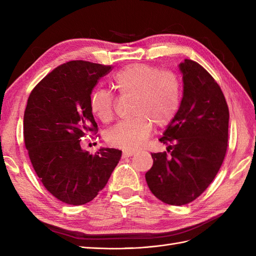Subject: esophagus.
<instances>
[{
	"instance_id": "esophagus-1",
	"label": "esophagus",
	"mask_w": 256,
	"mask_h": 256,
	"mask_svg": "<svg viewBox=\"0 0 256 256\" xmlns=\"http://www.w3.org/2000/svg\"><path fill=\"white\" fill-rule=\"evenodd\" d=\"M134 154H136L134 150H124V152H122V158L131 157V156H134Z\"/></svg>"
}]
</instances>
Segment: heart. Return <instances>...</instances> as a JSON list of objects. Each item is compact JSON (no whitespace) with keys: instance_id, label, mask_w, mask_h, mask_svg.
I'll use <instances>...</instances> for the list:
<instances>
[{"instance_id":"heart-1","label":"heart","mask_w":256,"mask_h":256,"mask_svg":"<svg viewBox=\"0 0 256 256\" xmlns=\"http://www.w3.org/2000/svg\"><path fill=\"white\" fill-rule=\"evenodd\" d=\"M113 86L122 97L134 96V118L118 122L106 132L108 143L118 148H138L150 136L154 122L159 127L168 126L180 110L182 81L171 70L148 64L130 65L114 74ZM90 108L97 118L110 122L115 97L109 90L96 88L90 94Z\"/></svg>"}]
</instances>
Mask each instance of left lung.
Instances as JSON below:
<instances>
[{"mask_svg":"<svg viewBox=\"0 0 256 256\" xmlns=\"http://www.w3.org/2000/svg\"><path fill=\"white\" fill-rule=\"evenodd\" d=\"M184 96L145 174L152 194L168 205L191 203L208 188L223 164L228 140V106L212 74L192 60L180 65Z\"/></svg>","mask_w":256,"mask_h":256,"instance_id":"obj_1","label":"left lung"}]
</instances>
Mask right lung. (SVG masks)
<instances>
[{
    "instance_id": "1",
    "label": "right lung",
    "mask_w": 256,
    "mask_h": 256,
    "mask_svg": "<svg viewBox=\"0 0 256 256\" xmlns=\"http://www.w3.org/2000/svg\"><path fill=\"white\" fill-rule=\"evenodd\" d=\"M112 68L67 62L46 76L28 99L23 138L30 164L44 187L68 205L95 198L122 156L120 150L90 154L81 147L84 136L98 131L90 108L92 90Z\"/></svg>"
}]
</instances>
